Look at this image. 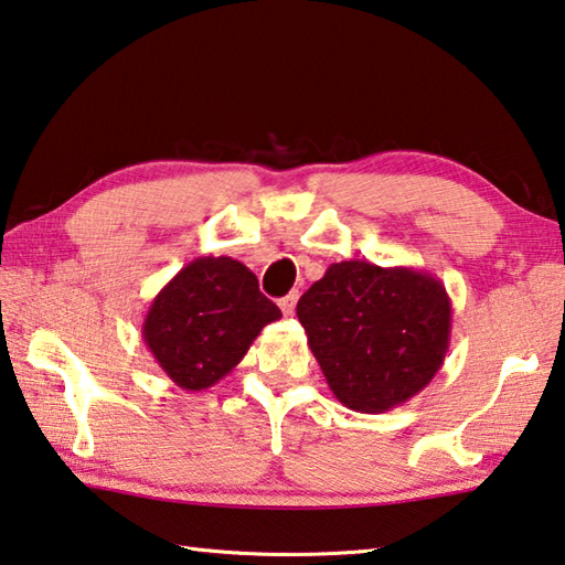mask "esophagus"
I'll return each instance as SVG.
<instances>
[{"instance_id":"1","label":"esophagus","mask_w":565,"mask_h":565,"mask_svg":"<svg viewBox=\"0 0 565 565\" xmlns=\"http://www.w3.org/2000/svg\"><path fill=\"white\" fill-rule=\"evenodd\" d=\"M296 301H299V294H296V291H291L289 296H284V299L279 301L281 311H284L286 316H291V313H294V309H296Z\"/></svg>"}]
</instances>
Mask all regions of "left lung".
<instances>
[{"instance_id":"8db88e82","label":"left lung","mask_w":565,"mask_h":565,"mask_svg":"<svg viewBox=\"0 0 565 565\" xmlns=\"http://www.w3.org/2000/svg\"><path fill=\"white\" fill-rule=\"evenodd\" d=\"M296 316L333 395L367 415L423 393L452 331V303L437 276L361 259L328 266Z\"/></svg>"}]
</instances>
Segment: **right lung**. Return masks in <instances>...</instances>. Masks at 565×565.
<instances>
[{"label":"right lung","instance_id":"obj_1","mask_svg":"<svg viewBox=\"0 0 565 565\" xmlns=\"http://www.w3.org/2000/svg\"><path fill=\"white\" fill-rule=\"evenodd\" d=\"M281 311L232 256H200L152 299L142 341L172 383L190 393L220 383Z\"/></svg>","mask_w":565,"mask_h":565}]
</instances>
